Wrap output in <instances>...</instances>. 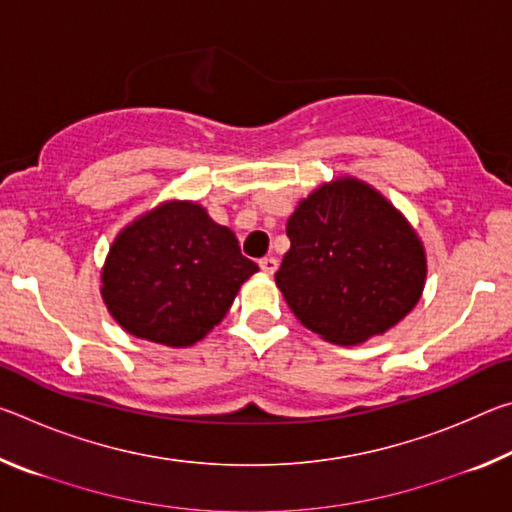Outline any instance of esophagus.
Instances as JSON below:
<instances>
[{
	"instance_id": "obj_1",
	"label": "esophagus",
	"mask_w": 512,
	"mask_h": 512,
	"mask_svg": "<svg viewBox=\"0 0 512 512\" xmlns=\"http://www.w3.org/2000/svg\"><path fill=\"white\" fill-rule=\"evenodd\" d=\"M259 268H262L264 273L273 275L277 271V259L275 257H262V259H259Z\"/></svg>"
}]
</instances>
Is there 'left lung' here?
<instances>
[{"instance_id":"8db88e82","label":"left lung","mask_w":512,"mask_h":512,"mask_svg":"<svg viewBox=\"0 0 512 512\" xmlns=\"http://www.w3.org/2000/svg\"><path fill=\"white\" fill-rule=\"evenodd\" d=\"M275 282L302 325L357 345L400 323L420 300L427 262L404 216L354 178L323 185L287 221Z\"/></svg>"}]
</instances>
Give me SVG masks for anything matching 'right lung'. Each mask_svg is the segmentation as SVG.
I'll return each instance as SVG.
<instances>
[{
	"label": "right lung",
	"instance_id": "right-lung-1",
	"mask_svg": "<svg viewBox=\"0 0 512 512\" xmlns=\"http://www.w3.org/2000/svg\"><path fill=\"white\" fill-rule=\"evenodd\" d=\"M259 266L241 255L235 232L196 203H164L112 244L103 300L137 339L185 348L201 341Z\"/></svg>",
	"mask_w": 512,
	"mask_h": 512
}]
</instances>
